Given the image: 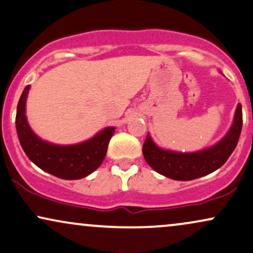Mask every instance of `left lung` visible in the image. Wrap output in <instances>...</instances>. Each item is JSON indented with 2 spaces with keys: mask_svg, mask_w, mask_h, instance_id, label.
I'll list each match as a JSON object with an SVG mask.
<instances>
[{
  "mask_svg": "<svg viewBox=\"0 0 253 253\" xmlns=\"http://www.w3.org/2000/svg\"><path fill=\"white\" fill-rule=\"evenodd\" d=\"M243 126L242 105L236 108L235 119L228 134L210 148L196 153H176L159 148L147 136L142 147L145 160L159 174L177 181H190L206 176L225 164L237 146Z\"/></svg>",
  "mask_w": 253,
  "mask_h": 253,
  "instance_id": "1",
  "label": "left lung"
}]
</instances>
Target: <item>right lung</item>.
<instances>
[{
  "instance_id": "add662e5",
  "label": "right lung",
  "mask_w": 253,
  "mask_h": 253,
  "mask_svg": "<svg viewBox=\"0 0 253 253\" xmlns=\"http://www.w3.org/2000/svg\"><path fill=\"white\" fill-rule=\"evenodd\" d=\"M30 86L22 93L16 112V130L24 153L37 167L63 180H78L94 171L106 155L108 142L114 133L107 127L87 141L59 146L41 140L27 123L25 100Z\"/></svg>"
}]
</instances>
